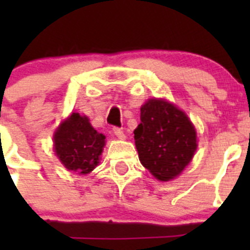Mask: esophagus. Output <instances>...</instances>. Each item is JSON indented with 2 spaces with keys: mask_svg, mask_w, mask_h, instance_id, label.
I'll list each match as a JSON object with an SVG mask.
<instances>
[{
  "mask_svg": "<svg viewBox=\"0 0 250 250\" xmlns=\"http://www.w3.org/2000/svg\"><path fill=\"white\" fill-rule=\"evenodd\" d=\"M112 131H114V134L118 136L119 139H125V134H124L123 129H120V127H114Z\"/></svg>",
  "mask_w": 250,
  "mask_h": 250,
  "instance_id": "34e87169",
  "label": "esophagus"
}]
</instances>
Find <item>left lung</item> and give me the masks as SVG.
<instances>
[{"instance_id": "left-lung-1", "label": "left lung", "mask_w": 250, "mask_h": 250, "mask_svg": "<svg viewBox=\"0 0 250 250\" xmlns=\"http://www.w3.org/2000/svg\"><path fill=\"white\" fill-rule=\"evenodd\" d=\"M134 130L139 159L152 175L167 182L182 173L196 150V132L185 112L163 100L146 101Z\"/></svg>"}]
</instances>
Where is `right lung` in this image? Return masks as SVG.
I'll return each instance as SVG.
<instances>
[{
    "label": "right lung",
    "instance_id": "obj_1",
    "mask_svg": "<svg viewBox=\"0 0 250 250\" xmlns=\"http://www.w3.org/2000/svg\"><path fill=\"white\" fill-rule=\"evenodd\" d=\"M55 151L66 169L77 174H89L99 164L105 136L77 112L63 121L54 136Z\"/></svg>",
    "mask_w": 250,
    "mask_h": 250
}]
</instances>
